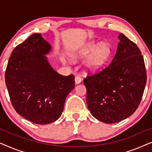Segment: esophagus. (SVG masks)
<instances>
[{
	"instance_id": "obj_1",
	"label": "esophagus",
	"mask_w": 152,
	"mask_h": 152,
	"mask_svg": "<svg viewBox=\"0 0 152 152\" xmlns=\"http://www.w3.org/2000/svg\"><path fill=\"white\" fill-rule=\"evenodd\" d=\"M75 82L76 84H80V83L82 82V78H81L79 75H77L75 76Z\"/></svg>"
}]
</instances>
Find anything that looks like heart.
Instances as JSON below:
<instances>
[{"mask_svg":"<svg viewBox=\"0 0 152 152\" xmlns=\"http://www.w3.org/2000/svg\"><path fill=\"white\" fill-rule=\"evenodd\" d=\"M111 55V48L106 43L91 42L74 54L72 58L80 60L89 57L84 64L85 70L94 72L106 63Z\"/></svg>","mask_w":152,"mask_h":152,"instance_id":"b5f03b06","label":"heart"}]
</instances>
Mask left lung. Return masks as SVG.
<instances>
[{"mask_svg":"<svg viewBox=\"0 0 152 152\" xmlns=\"http://www.w3.org/2000/svg\"><path fill=\"white\" fill-rule=\"evenodd\" d=\"M118 39L109 65L84 80L89 111L107 124L122 121L136 111L147 82L145 61L138 46L122 33Z\"/></svg>","mask_w":152,"mask_h":152,"instance_id":"left-lung-1","label":"left lung"}]
</instances>
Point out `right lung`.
Returning <instances> with one entry per match:
<instances>
[{
	"mask_svg": "<svg viewBox=\"0 0 152 152\" xmlns=\"http://www.w3.org/2000/svg\"><path fill=\"white\" fill-rule=\"evenodd\" d=\"M51 45L34 34L13 50L5 74L14 109L26 120L46 124L59 119L67 95L75 87L73 75H61L45 55Z\"/></svg>",
	"mask_w": 152,
	"mask_h": 152,
	"instance_id": "add662e5",
	"label": "right lung"
}]
</instances>
